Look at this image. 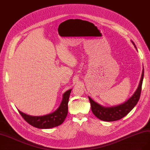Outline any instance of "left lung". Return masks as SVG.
Returning <instances> with one entry per match:
<instances>
[{
  "instance_id": "8db88e82",
  "label": "left lung",
  "mask_w": 150,
  "mask_h": 150,
  "mask_svg": "<svg viewBox=\"0 0 150 150\" xmlns=\"http://www.w3.org/2000/svg\"><path fill=\"white\" fill-rule=\"evenodd\" d=\"M132 42L137 50L135 43L132 41ZM143 75L144 70H143L139 85H138V88L134 94V95L130 99H129L126 102L123 104L118 105V106L112 107H104L100 104H99L96 102L94 101L90 97H88L91 104V110L94 115L100 120L107 122L118 120L125 117L136 106L138 100H139L142 91Z\"/></svg>"
}]
</instances>
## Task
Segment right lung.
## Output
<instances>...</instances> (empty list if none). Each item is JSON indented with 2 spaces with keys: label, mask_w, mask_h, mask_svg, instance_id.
Listing matches in <instances>:
<instances>
[{
  "label": "right lung",
  "mask_w": 150,
  "mask_h": 150,
  "mask_svg": "<svg viewBox=\"0 0 150 150\" xmlns=\"http://www.w3.org/2000/svg\"><path fill=\"white\" fill-rule=\"evenodd\" d=\"M69 90L63 95L62 101L58 109L52 113L41 116H33L21 112L19 113L31 125L38 129H51L62 124L68 113V103L71 93Z\"/></svg>",
  "instance_id": "right-lung-1"
}]
</instances>
